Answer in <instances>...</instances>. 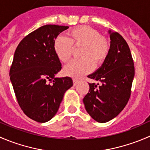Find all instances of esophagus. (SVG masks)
<instances>
[{
	"label": "esophagus",
	"mask_w": 150,
	"mask_h": 150,
	"mask_svg": "<svg viewBox=\"0 0 150 150\" xmlns=\"http://www.w3.org/2000/svg\"><path fill=\"white\" fill-rule=\"evenodd\" d=\"M72 81H73V85H74V86H76V85L78 83V82H79V81H78V80L75 79V78H74Z\"/></svg>",
	"instance_id": "esophagus-1"
}]
</instances>
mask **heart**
I'll return each instance as SVG.
<instances>
[{"instance_id": "1", "label": "heart", "mask_w": 150, "mask_h": 150, "mask_svg": "<svg viewBox=\"0 0 150 150\" xmlns=\"http://www.w3.org/2000/svg\"><path fill=\"white\" fill-rule=\"evenodd\" d=\"M72 46L81 47V58L73 59L64 66L67 76L80 78L91 72L96 65L105 61L110 52L109 40L97 30L88 26H80L68 32V37L58 36L54 41V51L57 58L66 62L72 55Z\"/></svg>"}]
</instances>
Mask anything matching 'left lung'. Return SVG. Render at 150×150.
<instances>
[{
	"label": "left lung",
	"instance_id": "8db88e82",
	"mask_svg": "<svg viewBox=\"0 0 150 150\" xmlns=\"http://www.w3.org/2000/svg\"><path fill=\"white\" fill-rule=\"evenodd\" d=\"M108 33L111 40L108 56L97 70L88 75L100 85L88 83V93L83 99L89 115L101 123L115 118L125 107L135 73L125 39L116 32L109 30Z\"/></svg>",
	"mask_w": 150,
	"mask_h": 150
}]
</instances>
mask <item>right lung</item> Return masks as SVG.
I'll return each instance as SVG.
<instances>
[{
    "label": "right lung",
    "mask_w": 150,
    "mask_h": 150,
    "mask_svg": "<svg viewBox=\"0 0 150 150\" xmlns=\"http://www.w3.org/2000/svg\"><path fill=\"white\" fill-rule=\"evenodd\" d=\"M68 28L55 25L40 27L24 38L15 51L11 82L21 109L35 121L51 120L66 91L73 85L69 77H55L62 64L54 51V41Z\"/></svg>",
    "instance_id": "right-lung-1"
}]
</instances>
